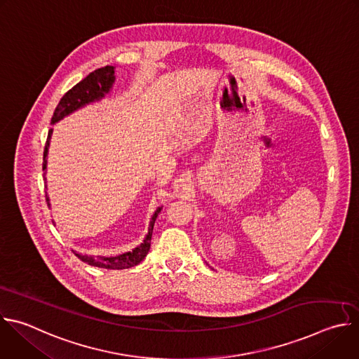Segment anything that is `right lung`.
Listing matches in <instances>:
<instances>
[{
	"label": "right lung",
	"mask_w": 359,
	"mask_h": 359,
	"mask_svg": "<svg viewBox=\"0 0 359 359\" xmlns=\"http://www.w3.org/2000/svg\"><path fill=\"white\" fill-rule=\"evenodd\" d=\"M114 74H115V68L107 65V67H102L99 69H95L86 78H83L81 82H78L74 88H71L61 97L60 104L57 105L55 112L53 115V119H50V123L54 125L58 121H61L62 118H65L67 115H69L74 111H76V109L82 108L83 105L89 104V102H93V100L104 97L105 93L109 92L112 83L115 82ZM50 133H53V129H49V132H48L45 149H43L42 170L46 169V153H48ZM45 198H46V204L49 206V198H48L46 193H45ZM161 210H162V208H158L156 212L153 213V216L150 219V223H149L147 234L144 236L143 241L137 247H135L132 251H128V252H123V254H119V255H114V257H100V255H96V257H93V255H82V254H78V252H75V255L79 260H82L83 263H88L89 266L108 269V270H123V269H130L133 266H137L146 257V254L149 252L153 226H155V222H156L158 215L161 213Z\"/></svg>",
	"instance_id": "add662e5"
}]
</instances>
